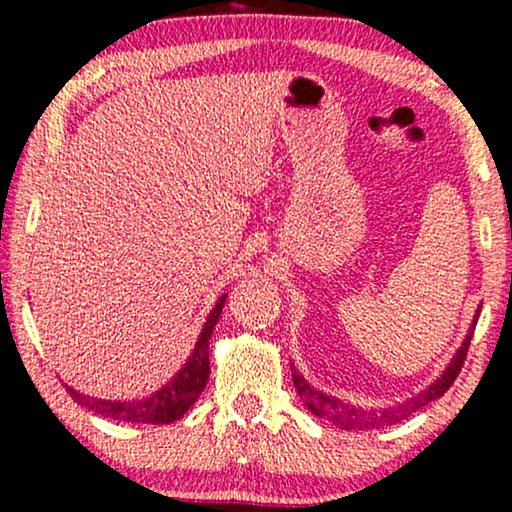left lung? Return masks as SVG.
<instances>
[{
	"label": "left lung",
	"instance_id": "8db88e82",
	"mask_svg": "<svg viewBox=\"0 0 512 512\" xmlns=\"http://www.w3.org/2000/svg\"><path fill=\"white\" fill-rule=\"evenodd\" d=\"M480 307H478V312H475L473 324H471V328H468L464 342H461V347L457 349V354L452 356V361L447 363V368L443 370V375H440L438 380L431 384V387H426L424 391H419L417 396L408 398V401L389 405V408H370V410L354 408V405L342 403L340 398L328 396V394H324V391L310 387L305 377L300 375L298 370L291 366L293 387H296L298 396L303 398V403L307 405V410L314 412V415H317V417L331 419V422L335 426H340V429L368 431V429H384V426L403 422V419H408L412 412L422 410L424 405H429L431 401H436V398L443 396L445 391L452 387L454 380H457L459 370H461V366H464V361H466L468 345H471V340H473L475 324H478V317H480Z\"/></svg>",
	"mask_w": 512,
	"mask_h": 512
}]
</instances>
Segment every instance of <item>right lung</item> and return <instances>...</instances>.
<instances>
[{
	"label": "right lung",
	"mask_w": 512,
	"mask_h": 512,
	"mask_svg": "<svg viewBox=\"0 0 512 512\" xmlns=\"http://www.w3.org/2000/svg\"><path fill=\"white\" fill-rule=\"evenodd\" d=\"M226 296L219 298V303L212 307L209 317L202 326V333L195 342L193 354L188 356L184 368L158 389L156 394L142 398V401H104V398H90L86 394L67 387V394L74 398L83 408L97 412V415L118 419V422L132 424H172L188 412V408L198 401V396L205 389L209 380V340H212L214 326L221 317Z\"/></svg>",
	"instance_id": "add662e5"
}]
</instances>
